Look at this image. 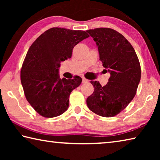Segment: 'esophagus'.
<instances>
[{
  "label": "esophagus",
  "instance_id": "obj_1",
  "mask_svg": "<svg viewBox=\"0 0 160 160\" xmlns=\"http://www.w3.org/2000/svg\"><path fill=\"white\" fill-rule=\"evenodd\" d=\"M88 79H86V78H82V83H87V82H88Z\"/></svg>",
  "mask_w": 160,
  "mask_h": 160
}]
</instances>
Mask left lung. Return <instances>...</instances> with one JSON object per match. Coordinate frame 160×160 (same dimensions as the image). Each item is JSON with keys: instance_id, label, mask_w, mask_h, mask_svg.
Returning a JSON list of instances; mask_svg holds the SVG:
<instances>
[{"instance_id": "obj_1", "label": "left lung", "mask_w": 160, "mask_h": 160, "mask_svg": "<svg viewBox=\"0 0 160 160\" xmlns=\"http://www.w3.org/2000/svg\"><path fill=\"white\" fill-rule=\"evenodd\" d=\"M87 32L96 42L99 60L110 73L104 86L91 81L94 92L87 99V105L97 115L113 117L125 109L136 94L141 77L140 62L130 42L114 29L100 28Z\"/></svg>"}]
</instances>
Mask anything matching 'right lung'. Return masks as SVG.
<instances>
[{
    "label": "right lung",
    "mask_w": 160,
    "mask_h": 160,
    "mask_svg": "<svg viewBox=\"0 0 160 160\" xmlns=\"http://www.w3.org/2000/svg\"><path fill=\"white\" fill-rule=\"evenodd\" d=\"M85 31L53 28L35 40L29 47L20 72L27 100L36 112L46 118L60 116L68 109L71 92L82 78L61 79V62L70 58L72 49L89 37Z\"/></svg>",
    "instance_id": "obj_1"
}]
</instances>
